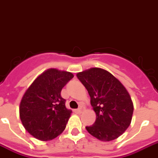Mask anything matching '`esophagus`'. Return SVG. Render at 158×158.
<instances>
[{"mask_svg": "<svg viewBox=\"0 0 158 158\" xmlns=\"http://www.w3.org/2000/svg\"><path fill=\"white\" fill-rule=\"evenodd\" d=\"M83 110H84V107H83V106H80V107H79V109H78V110H77V111H78V113H79V114H81V113L83 112Z\"/></svg>", "mask_w": 158, "mask_h": 158, "instance_id": "obj_1", "label": "esophagus"}]
</instances>
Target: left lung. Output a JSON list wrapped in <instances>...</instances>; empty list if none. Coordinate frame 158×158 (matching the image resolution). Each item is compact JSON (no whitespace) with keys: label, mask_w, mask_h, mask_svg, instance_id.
<instances>
[{"label":"left lung","mask_w":158,"mask_h":158,"mask_svg":"<svg viewBox=\"0 0 158 158\" xmlns=\"http://www.w3.org/2000/svg\"><path fill=\"white\" fill-rule=\"evenodd\" d=\"M91 98L95 123L86 129L101 141H111L123 134L132 119L134 106L123 83L107 70L93 67L77 73Z\"/></svg>","instance_id":"obj_1"}]
</instances>
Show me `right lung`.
I'll list each match as a JSON object with an SVG mask.
<instances>
[{"instance_id": "1", "label": "right lung", "mask_w": 158, "mask_h": 158, "mask_svg": "<svg viewBox=\"0 0 158 158\" xmlns=\"http://www.w3.org/2000/svg\"><path fill=\"white\" fill-rule=\"evenodd\" d=\"M72 73L48 69L26 90L19 105V117L26 131L41 141L55 139L65 130L72 111L66 107L61 89Z\"/></svg>"}]
</instances>
